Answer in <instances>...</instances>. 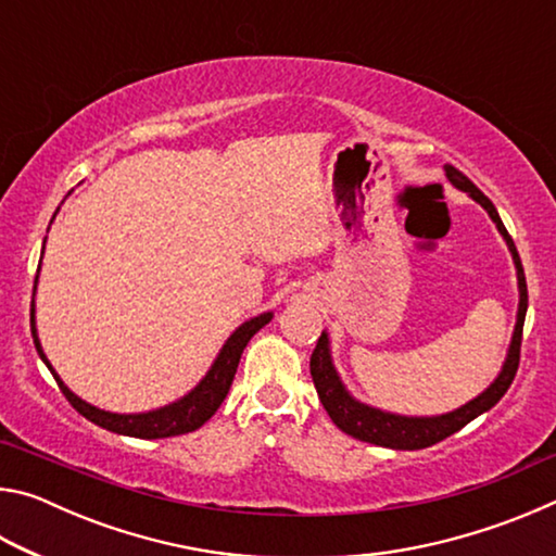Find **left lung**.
I'll use <instances>...</instances> for the list:
<instances>
[{
	"instance_id": "obj_1",
	"label": "left lung",
	"mask_w": 556,
	"mask_h": 556,
	"mask_svg": "<svg viewBox=\"0 0 556 556\" xmlns=\"http://www.w3.org/2000/svg\"><path fill=\"white\" fill-rule=\"evenodd\" d=\"M446 178L454 184L458 191L468 193L476 203H481L483 208L491 215V220L495 223L497 232L503 235V240L507 242V250H510L515 269H517V289H520V304H517V321H515V331H513V341L510 348H507V357L503 363V370L497 378L491 382V388L483 390L478 397L466 402L464 407H458L454 412L446 414H437V417H402V414H392V412H382L378 407H370V404L357 402L351 392L345 390L343 380L338 378V370L333 365L331 357V343H328V333L324 331L321 338L312 353V378L316 384L318 400H321L324 409L328 412V417L333 419V425L345 431L348 437L368 441V444L375 446H384V448H397V451H417V448H427L431 444H439L446 437L456 434L458 429H464L468 421H473L476 417H481L483 412L495 407L501 402L503 394L510 388L517 372V365H520V343H522V326H525V314H527V281H525V269L520 255H517V248L510 235H507L505 225L497 215L495 205L491 203L488 195L481 193L466 174H460L458 168L451 164L444 166Z\"/></svg>"
}]
</instances>
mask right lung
<instances>
[{
    "mask_svg": "<svg viewBox=\"0 0 556 556\" xmlns=\"http://www.w3.org/2000/svg\"><path fill=\"white\" fill-rule=\"evenodd\" d=\"M46 244V240H43ZM39 279V277H36ZM36 291V287H34ZM34 301H31V336H34V345L39 351L41 361L46 363V368L51 370V375L59 382L61 392L65 394L75 409H78L83 417L90 419L92 425H98L108 431H115V434L122 437H137V439H166V437H178V434H188V431H195L208 421L228 394L235 372H238V363L240 355L244 351V345L250 343V338L255 336L262 326H267L271 321V312L260 314L250 321H244L240 328H235L232 336L225 341L220 348L218 357L211 365V370L205 372V378L195 384V388L184 394L181 400H176L166 407H159L152 412H139V414H117V412H105L88 404L86 400H80L78 394H73L65 382L59 378V372L53 370V365L46 357L39 333H36V316H34Z\"/></svg>",
    "mask_w": 556,
    "mask_h": 556,
    "instance_id": "obj_1",
    "label": "right lung"
}]
</instances>
